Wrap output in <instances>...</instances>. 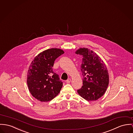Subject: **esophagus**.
Wrapping results in <instances>:
<instances>
[{"label":"esophagus","mask_w":133,"mask_h":133,"mask_svg":"<svg viewBox=\"0 0 133 133\" xmlns=\"http://www.w3.org/2000/svg\"><path fill=\"white\" fill-rule=\"evenodd\" d=\"M70 82H71V79L70 78H68L66 81V82L67 83H70Z\"/></svg>","instance_id":"esophagus-1"}]
</instances>
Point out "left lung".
Masks as SVG:
<instances>
[{"label":"left lung","instance_id":"left-lung-1","mask_svg":"<svg viewBox=\"0 0 133 133\" xmlns=\"http://www.w3.org/2000/svg\"><path fill=\"white\" fill-rule=\"evenodd\" d=\"M75 53L83 57L81 67L83 85L77 92L87 101H96L104 94L109 84L106 66L97 54L88 48H81Z\"/></svg>","mask_w":133,"mask_h":133}]
</instances>
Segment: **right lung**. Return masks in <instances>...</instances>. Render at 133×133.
Listing matches in <instances>:
<instances>
[{
  "mask_svg": "<svg viewBox=\"0 0 133 133\" xmlns=\"http://www.w3.org/2000/svg\"><path fill=\"white\" fill-rule=\"evenodd\" d=\"M64 53L59 49H51L38 54L31 62L27 73L29 90L41 102L53 99L60 92L63 82L53 71L55 60Z\"/></svg>",
  "mask_w": 133,
  "mask_h": 133,
  "instance_id": "add662e5",
  "label": "right lung"
}]
</instances>
